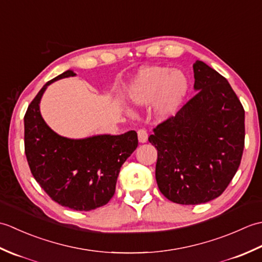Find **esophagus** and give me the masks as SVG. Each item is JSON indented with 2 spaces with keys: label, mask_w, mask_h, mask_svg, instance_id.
I'll return each mask as SVG.
<instances>
[{
  "label": "esophagus",
  "mask_w": 262,
  "mask_h": 262,
  "mask_svg": "<svg viewBox=\"0 0 262 262\" xmlns=\"http://www.w3.org/2000/svg\"><path fill=\"white\" fill-rule=\"evenodd\" d=\"M137 136H138V141L141 143H146L147 142V132L145 129H138L137 132Z\"/></svg>",
  "instance_id": "1"
}]
</instances>
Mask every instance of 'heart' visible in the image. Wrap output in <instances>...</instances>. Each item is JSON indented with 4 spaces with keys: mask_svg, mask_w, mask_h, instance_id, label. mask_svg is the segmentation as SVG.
Instances as JSON below:
<instances>
[{
    "mask_svg": "<svg viewBox=\"0 0 262 262\" xmlns=\"http://www.w3.org/2000/svg\"><path fill=\"white\" fill-rule=\"evenodd\" d=\"M187 76L180 71L163 66H148L138 71L128 86V98L137 105L155 100L154 110L160 117L174 114L188 92Z\"/></svg>",
    "mask_w": 262,
    "mask_h": 262,
    "instance_id": "obj_1",
    "label": "heart"
}]
</instances>
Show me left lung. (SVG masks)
Wrapping results in <instances>:
<instances>
[{"mask_svg":"<svg viewBox=\"0 0 262 262\" xmlns=\"http://www.w3.org/2000/svg\"><path fill=\"white\" fill-rule=\"evenodd\" d=\"M198 91L148 137L158 149L155 178L163 196L198 205L221 196L241 163L244 109L230 83L202 60L193 64Z\"/></svg>","mask_w":262,"mask_h":262,"instance_id":"left-lung-1","label":"left lung"}]
</instances>
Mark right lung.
I'll use <instances>...</instances> for the list:
<instances>
[{"instance_id": "add662e5", "label": "right lung", "mask_w": 262, "mask_h": 262, "mask_svg": "<svg viewBox=\"0 0 262 262\" xmlns=\"http://www.w3.org/2000/svg\"><path fill=\"white\" fill-rule=\"evenodd\" d=\"M76 75L66 71L48 81L25 115V152L31 173L54 202L73 210H92L113 198L121 165L138 145L137 133L71 140L52 130L39 103L53 82Z\"/></svg>"}]
</instances>
